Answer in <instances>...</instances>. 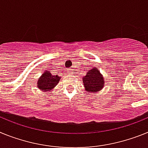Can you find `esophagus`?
Listing matches in <instances>:
<instances>
[{
	"instance_id": "34e87169",
	"label": "esophagus",
	"mask_w": 148,
	"mask_h": 148,
	"mask_svg": "<svg viewBox=\"0 0 148 148\" xmlns=\"http://www.w3.org/2000/svg\"><path fill=\"white\" fill-rule=\"evenodd\" d=\"M68 72H69V74H73V72H74V71H73L72 69H69V70H68Z\"/></svg>"
}]
</instances>
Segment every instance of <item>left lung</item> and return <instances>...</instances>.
<instances>
[{
	"instance_id": "1",
	"label": "left lung",
	"mask_w": 148,
	"mask_h": 148,
	"mask_svg": "<svg viewBox=\"0 0 148 148\" xmlns=\"http://www.w3.org/2000/svg\"><path fill=\"white\" fill-rule=\"evenodd\" d=\"M104 79L97 68H93L87 71L86 75L83 77V82L86 90L88 92H96L104 86Z\"/></svg>"
}]
</instances>
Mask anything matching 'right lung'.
I'll return each instance as SVG.
<instances>
[{
	"mask_svg": "<svg viewBox=\"0 0 148 148\" xmlns=\"http://www.w3.org/2000/svg\"><path fill=\"white\" fill-rule=\"evenodd\" d=\"M60 79V77L58 75H52L48 71H46L38 79V88L45 92L51 91L52 88L56 86Z\"/></svg>",
	"mask_w": 148,
	"mask_h": 148,
	"instance_id": "1",
	"label": "right lung"
}]
</instances>
